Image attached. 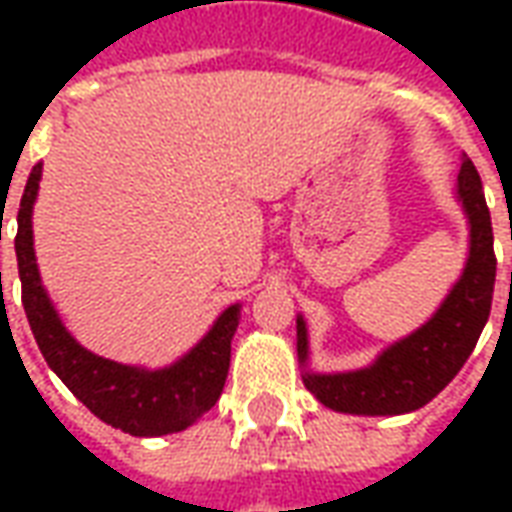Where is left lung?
I'll return each instance as SVG.
<instances>
[{
    "instance_id": "1",
    "label": "left lung",
    "mask_w": 512,
    "mask_h": 512,
    "mask_svg": "<svg viewBox=\"0 0 512 512\" xmlns=\"http://www.w3.org/2000/svg\"><path fill=\"white\" fill-rule=\"evenodd\" d=\"M455 197L469 224V255L458 282L419 329L386 345L367 367L318 373L310 367L307 321L304 315L296 318V351L304 370L301 378L326 408L359 417H397L417 411L458 376L474 351L491 312L496 257L483 183L466 156L455 183Z\"/></svg>"
}]
</instances>
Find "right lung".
<instances>
[{
  "mask_svg": "<svg viewBox=\"0 0 512 512\" xmlns=\"http://www.w3.org/2000/svg\"><path fill=\"white\" fill-rule=\"evenodd\" d=\"M43 164L29 172L18 208L16 257L21 301L40 354L60 381L95 417L131 436H167L194 425L219 400L230 370V343L241 321V304H230L200 343L167 367L120 365L76 343L40 282L32 235ZM2 277V274H0Z\"/></svg>",
  "mask_w": 512,
  "mask_h": 512,
  "instance_id": "1",
  "label": "right lung"
}]
</instances>
